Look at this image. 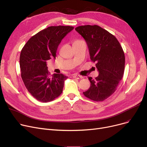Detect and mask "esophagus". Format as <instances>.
<instances>
[{"label":"esophagus","mask_w":147,"mask_h":147,"mask_svg":"<svg viewBox=\"0 0 147 147\" xmlns=\"http://www.w3.org/2000/svg\"><path fill=\"white\" fill-rule=\"evenodd\" d=\"M72 76H73V78H76V79H80V78H82V76H81L78 75V74H73L72 75Z\"/></svg>","instance_id":"34e87169"}]
</instances>
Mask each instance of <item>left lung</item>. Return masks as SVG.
Masks as SVG:
<instances>
[{"mask_svg":"<svg viewBox=\"0 0 147 147\" xmlns=\"http://www.w3.org/2000/svg\"><path fill=\"white\" fill-rule=\"evenodd\" d=\"M85 40L91 61L96 62L99 76L89 77L90 86L83 94L94 101H103L112 95L122 80L125 54L115 36L98 25L79 26L75 28Z\"/></svg>","mask_w":147,"mask_h":147,"instance_id":"obj_1","label":"left lung"}]
</instances>
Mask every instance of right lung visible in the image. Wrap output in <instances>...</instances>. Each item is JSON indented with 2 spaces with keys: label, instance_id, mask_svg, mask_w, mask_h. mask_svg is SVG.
I'll return each mask as SVG.
<instances>
[{
  "label": "right lung",
  "instance_id": "obj_1",
  "mask_svg": "<svg viewBox=\"0 0 147 147\" xmlns=\"http://www.w3.org/2000/svg\"><path fill=\"white\" fill-rule=\"evenodd\" d=\"M74 29L70 26H51L32 36L20 53L21 77L25 87L36 99L50 102L61 94L68 77L62 74L51 76L47 61L56 59L63 38Z\"/></svg>",
  "mask_w": 147,
  "mask_h": 147
}]
</instances>
